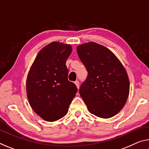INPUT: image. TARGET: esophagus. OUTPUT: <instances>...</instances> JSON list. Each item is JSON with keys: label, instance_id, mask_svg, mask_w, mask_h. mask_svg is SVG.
Here are the masks:
<instances>
[{"label": "esophagus", "instance_id": "34e87169", "mask_svg": "<svg viewBox=\"0 0 149 149\" xmlns=\"http://www.w3.org/2000/svg\"><path fill=\"white\" fill-rule=\"evenodd\" d=\"M74 84H75V86H76L77 88L79 89V81H75L74 82Z\"/></svg>", "mask_w": 149, "mask_h": 149}]
</instances>
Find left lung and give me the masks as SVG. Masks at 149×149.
Returning <instances> with one entry per match:
<instances>
[{"label": "left lung", "instance_id": "1", "mask_svg": "<svg viewBox=\"0 0 149 149\" xmlns=\"http://www.w3.org/2000/svg\"><path fill=\"white\" fill-rule=\"evenodd\" d=\"M77 54L88 75L79 94L91 114L108 119L125 105L129 79L125 68L110 49L95 42L79 45Z\"/></svg>", "mask_w": 149, "mask_h": 149}]
</instances>
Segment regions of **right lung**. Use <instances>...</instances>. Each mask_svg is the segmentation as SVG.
<instances>
[{
	"label": "right lung",
	"instance_id": "right-lung-1",
	"mask_svg": "<svg viewBox=\"0 0 149 149\" xmlns=\"http://www.w3.org/2000/svg\"><path fill=\"white\" fill-rule=\"evenodd\" d=\"M72 47L52 42L39 52L28 72L26 95L34 111L49 122L67 114L77 93L75 85L68 79L67 59Z\"/></svg>",
	"mask_w": 149,
	"mask_h": 149
}]
</instances>
